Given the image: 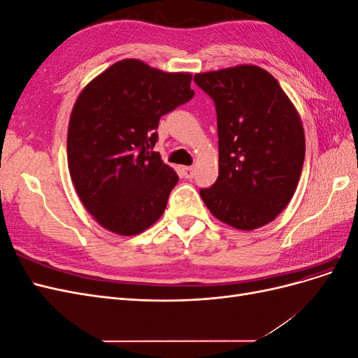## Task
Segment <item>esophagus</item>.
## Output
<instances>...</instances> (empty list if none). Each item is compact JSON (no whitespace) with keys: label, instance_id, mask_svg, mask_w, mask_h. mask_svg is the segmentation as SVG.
Returning <instances> with one entry per match:
<instances>
[{"label":"esophagus","instance_id":"34e87169","mask_svg":"<svg viewBox=\"0 0 358 358\" xmlns=\"http://www.w3.org/2000/svg\"><path fill=\"white\" fill-rule=\"evenodd\" d=\"M182 171H183V176H185L187 179H191L194 175H196V169L194 167H183Z\"/></svg>","mask_w":358,"mask_h":358}]
</instances>
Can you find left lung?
Masks as SVG:
<instances>
[{
    "label": "left lung",
    "instance_id": "left-lung-1",
    "mask_svg": "<svg viewBox=\"0 0 358 358\" xmlns=\"http://www.w3.org/2000/svg\"><path fill=\"white\" fill-rule=\"evenodd\" d=\"M218 119L220 175L200 189L216 220L237 230L272 222L292 199L305 161L299 112L272 74L242 64L197 73Z\"/></svg>",
    "mask_w": 358,
    "mask_h": 358
}]
</instances>
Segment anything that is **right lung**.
<instances>
[{"instance_id": "right-lung-1", "label": "right lung", "mask_w": 358, "mask_h": 358, "mask_svg": "<svg viewBox=\"0 0 358 358\" xmlns=\"http://www.w3.org/2000/svg\"><path fill=\"white\" fill-rule=\"evenodd\" d=\"M191 79L122 59L79 94L69 122V170L85 209L106 230L134 236L164 213L179 178L152 149L159 117L194 96Z\"/></svg>"}]
</instances>
